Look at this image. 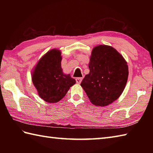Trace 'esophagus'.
I'll use <instances>...</instances> for the list:
<instances>
[{"instance_id": "obj_1", "label": "esophagus", "mask_w": 153, "mask_h": 153, "mask_svg": "<svg viewBox=\"0 0 153 153\" xmlns=\"http://www.w3.org/2000/svg\"><path fill=\"white\" fill-rule=\"evenodd\" d=\"M82 79H83V77H76V83L79 84L81 82H82Z\"/></svg>"}]
</instances>
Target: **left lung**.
Masks as SVG:
<instances>
[{"mask_svg":"<svg viewBox=\"0 0 153 153\" xmlns=\"http://www.w3.org/2000/svg\"><path fill=\"white\" fill-rule=\"evenodd\" d=\"M89 73L81 83L91 102L106 106L122 95L128 78L127 62L114 48L100 45L93 48Z\"/></svg>","mask_w":153,"mask_h":153,"instance_id":"left-lung-1","label":"left lung"}]
</instances>
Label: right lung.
Segmentation results:
<instances>
[{
  "instance_id": "right-lung-1",
  "label": "right lung",
  "mask_w": 153,
  "mask_h": 153,
  "mask_svg": "<svg viewBox=\"0 0 153 153\" xmlns=\"http://www.w3.org/2000/svg\"><path fill=\"white\" fill-rule=\"evenodd\" d=\"M62 59L61 51L54 48L40 58L32 71V82L38 95L47 102L59 101L76 83L70 74L63 73Z\"/></svg>"
}]
</instances>
